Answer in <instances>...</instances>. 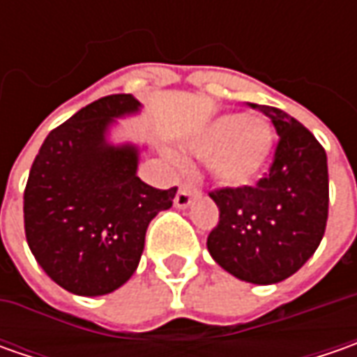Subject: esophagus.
<instances>
[{
  "instance_id": "34e87169",
  "label": "esophagus",
  "mask_w": 357,
  "mask_h": 357,
  "mask_svg": "<svg viewBox=\"0 0 357 357\" xmlns=\"http://www.w3.org/2000/svg\"><path fill=\"white\" fill-rule=\"evenodd\" d=\"M190 202H192V188L183 185L178 188L176 197H174V206H176V208H188Z\"/></svg>"
}]
</instances>
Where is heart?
<instances>
[{
	"label": "heart",
	"instance_id": "1",
	"mask_svg": "<svg viewBox=\"0 0 357 357\" xmlns=\"http://www.w3.org/2000/svg\"><path fill=\"white\" fill-rule=\"evenodd\" d=\"M185 149L206 158L208 171L220 185L248 186L266 169L274 149V129L266 119L228 113L188 139Z\"/></svg>",
	"mask_w": 357,
	"mask_h": 357
}]
</instances>
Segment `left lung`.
<instances>
[{
  "mask_svg": "<svg viewBox=\"0 0 357 357\" xmlns=\"http://www.w3.org/2000/svg\"><path fill=\"white\" fill-rule=\"evenodd\" d=\"M258 109L280 135L274 162L254 186L211 192L220 220L206 248L228 274L266 286L290 278L320 246L330 190L328 158L316 137L276 107Z\"/></svg>",
  "mask_w": 357,
  "mask_h": 357,
  "instance_id": "1",
  "label": "left lung"
}]
</instances>
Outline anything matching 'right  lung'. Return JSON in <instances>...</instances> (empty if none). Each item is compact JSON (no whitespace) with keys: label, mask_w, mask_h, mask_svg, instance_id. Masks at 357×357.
I'll list each match as a JSON object with an SVG mask.
<instances>
[{"label":"right lung","mask_w":357,"mask_h":357,"mask_svg":"<svg viewBox=\"0 0 357 357\" xmlns=\"http://www.w3.org/2000/svg\"><path fill=\"white\" fill-rule=\"evenodd\" d=\"M143 105L132 95L93 101L43 141L25 195V236L51 280L77 296L115 292L139 266L149 222L172 206L176 186L137 176L141 146L111 143L117 119Z\"/></svg>","instance_id":"add662e5"}]
</instances>
